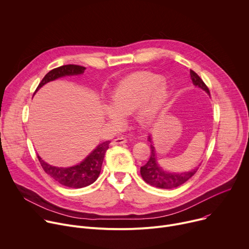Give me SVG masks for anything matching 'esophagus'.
<instances>
[{"instance_id": "34e87169", "label": "esophagus", "mask_w": 249, "mask_h": 249, "mask_svg": "<svg viewBox=\"0 0 249 249\" xmlns=\"http://www.w3.org/2000/svg\"><path fill=\"white\" fill-rule=\"evenodd\" d=\"M126 142H127V139H125V137H118V139H115L112 142V144L117 145V144H124Z\"/></svg>"}]
</instances>
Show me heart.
Masks as SVG:
<instances>
[{
  "label": "heart",
  "mask_w": 249,
  "mask_h": 249,
  "mask_svg": "<svg viewBox=\"0 0 249 249\" xmlns=\"http://www.w3.org/2000/svg\"><path fill=\"white\" fill-rule=\"evenodd\" d=\"M167 86L160 75L136 72L124 79L113 92L109 107L105 108L107 118L114 123L120 117L134 113L141 124H150L167 97Z\"/></svg>",
  "instance_id": "obj_1"
}]
</instances>
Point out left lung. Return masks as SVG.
Wrapping results in <instances>:
<instances>
[{
	"label": "left lung",
	"instance_id": "1",
	"mask_svg": "<svg viewBox=\"0 0 249 249\" xmlns=\"http://www.w3.org/2000/svg\"><path fill=\"white\" fill-rule=\"evenodd\" d=\"M190 75H191L193 84H194L196 87L201 88L202 90H204L206 93L210 95L209 88L207 87L204 81L199 77V75L193 70H190ZM148 142L151 143L150 157L147 163L141 167L142 177L147 184L157 188H161V189H173L187 182L198 171L199 167H196L195 169L187 171V172H182V173H172V172H167L163 170L159 166V164L157 162L156 151L152 144V140L150 136H148Z\"/></svg>",
	"mask_w": 249,
	"mask_h": 249
}]
</instances>
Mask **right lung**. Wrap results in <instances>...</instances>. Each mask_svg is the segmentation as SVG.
Here are the masks:
<instances>
[{"mask_svg":"<svg viewBox=\"0 0 249 249\" xmlns=\"http://www.w3.org/2000/svg\"><path fill=\"white\" fill-rule=\"evenodd\" d=\"M85 69V67L74 64H68L54 68L43 77L36 92L50 81L65 76L80 75L84 73ZM109 142V141H107L99 144L80 164L71 167H55L43 161L38 154L37 158L44 172L59 184L69 188H83L93 184L98 179L105 153L108 148Z\"/></svg>","mask_w":249,"mask_h":249,"instance_id":"right-lung-1","label":"right lung"}]
</instances>
